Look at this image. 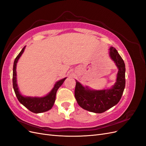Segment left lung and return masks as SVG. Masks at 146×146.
I'll list each match as a JSON object with an SVG mask.
<instances>
[{"label": "left lung", "instance_id": "left-lung-1", "mask_svg": "<svg viewBox=\"0 0 146 146\" xmlns=\"http://www.w3.org/2000/svg\"><path fill=\"white\" fill-rule=\"evenodd\" d=\"M110 56L118 68L116 82L111 88L103 90H91L76 80L75 98L79 106L87 111L102 113L116 105L121 99L125 86L124 61L115 48L111 47Z\"/></svg>", "mask_w": 146, "mask_h": 146}]
</instances>
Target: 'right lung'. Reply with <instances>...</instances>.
<instances>
[{"instance_id": "right-lung-1", "label": "right lung", "mask_w": 146, "mask_h": 146, "mask_svg": "<svg viewBox=\"0 0 146 146\" xmlns=\"http://www.w3.org/2000/svg\"><path fill=\"white\" fill-rule=\"evenodd\" d=\"M25 46L23 47L21 52L16 56L14 64H13V86L14 89L15 94L17 97V99L19 101L21 104H23L24 107H25L30 111L35 113H40L48 111L50 110L53 105L54 104L56 98V91L58 88L62 85L65 79L63 78L61 80L57 82L54 85V87L51 91L44 97L41 98H37V97H25L21 95L18 86L17 85V80H16V65L18 61V60L23 54L25 50Z\"/></svg>"}]
</instances>
